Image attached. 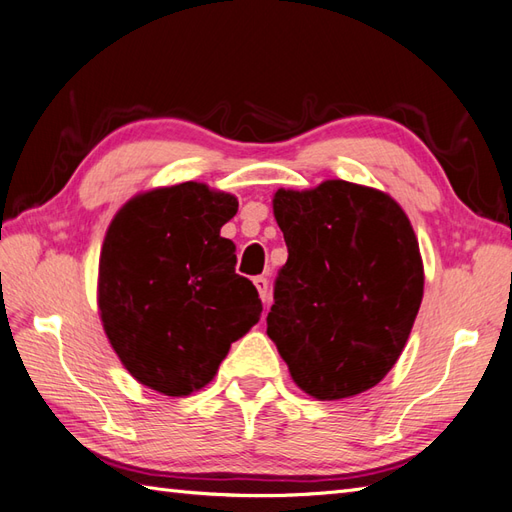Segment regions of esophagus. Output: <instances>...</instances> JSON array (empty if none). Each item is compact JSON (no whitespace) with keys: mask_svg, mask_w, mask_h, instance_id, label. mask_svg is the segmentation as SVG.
I'll return each mask as SVG.
<instances>
[{"mask_svg":"<svg viewBox=\"0 0 512 512\" xmlns=\"http://www.w3.org/2000/svg\"><path fill=\"white\" fill-rule=\"evenodd\" d=\"M253 283H255V288L259 292V299L268 303V279L266 277H255Z\"/></svg>","mask_w":512,"mask_h":512,"instance_id":"esophagus-1","label":"esophagus"}]
</instances>
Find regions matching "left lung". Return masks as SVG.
I'll return each instance as SVG.
<instances>
[{"instance_id": "obj_1", "label": "left lung", "mask_w": 512, "mask_h": 512, "mask_svg": "<svg viewBox=\"0 0 512 512\" xmlns=\"http://www.w3.org/2000/svg\"><path fill=\"white\" fill-rule=\"evenodd\" d=\"M272 209L288 261L266 334L307 395H360L395 366L419 314L423 261L412 224L388 194L347 181L277 189Z\"/></svg>"}]
</instances>
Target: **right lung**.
<instances>
[{
	"instance_id": "obj_1",
	"label": "right lung",
	"mask_w": 512,
	"mask_h": 512,
	"mask_svg": "<svg viewBox=\"0 0 512 512\" xmlns=\"http://www.w3.org/2000/svg\"><path fill=\"white\" fill-rule=\"evenodd\" d=\"M237 198L187 181L130 198L106 231L98 307L126 371L168 397L207 386L261 316L220 235Z\"/></svg>"
}]
</instances>
